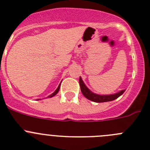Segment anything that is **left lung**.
I'll list each match as a JSON object with an SVG mask.
<instances>
[{
    "label": "left lung",
    "instance_id": "8db88e82",
    "mask_svg": "<svg viewBox=\"0 0 150 150\" xmlns=\"http://www.w3.org/2000/svg\"><path fill=\"white\" fill-rule=\"evenodd\" d=\"M79 83L80 86V90H81V92L83 93V96L86 98H88V100H92L93 102H96V103H103V102L111 101V100L118 98L125 91V90H122V91H119V92L116 93L111 94V95H98V94H96L94 93H93L92 91H90L86 87V86L83 83V80H82V78L80 77L79 79Z\"/></svg>",
    "mask_w": 150,
    "mask_h": 150
}]
</instances>
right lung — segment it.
<instances>
[{"instance_id": "obj_1", "label": "right lung", "mask_w": 150, "mask_h": 150, "mask_svg": "<svg viewBox=\"0 0 150 150\" xmlns=\"http://www.w3.org/2000/svg\"><path fill=\"white\" fill-rule=\"evenodd\" d=\"M59 87H60V84H59V86H58V88H57V89H56V91H54V93H52V94H51V95H50V96H48V98H52V97H53V96H54L55 95H56V94H57V93H58V92H59ZM38 100H39V99H38Z\"/></svg>"}]
</instances>
